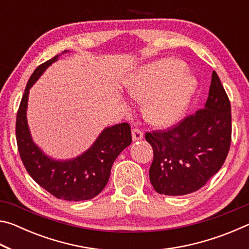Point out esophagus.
I'll return each mask as SVG.
<instances>
[{
	"instance_id": "esophagus-1",
	"label": "esophagus",
	"mask_w": 249,
	"mask_h": 249,
	"mask_svg": "<svg viewBox=\"0 0 249 249\" xmlns=\"http://www.w3.org/2000/svg\"><path fill=\"white\" fill-rule=\"evenodd\" d=\"M132 137H133V141H141L142 140V137H144V134L141 129L138 128H133L132 129Z\"/></svg>"
}]
</instances>
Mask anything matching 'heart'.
<instances>
[{
  "instance_id": "heart-1",
  "label": "heart",
  "mask_w": 249,
  "mask_h": 249,
  "mask_svg": "<svg viewBox=\"0 0 249 249\" xmlns=\"http://www.w3.org/2000/svg\"><path fill=\"white\" fill-rule=\"evenodd\" d=\"M181 61L167 59L138 69L127 83L128 94L144 103V116L156 127L174 125L184 114L196 82Z\"/></svg>"
}]
</instances>
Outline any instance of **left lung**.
<instances>
[{
    "label": "left lung",
    "instance_id": "left-lung-1",
    "mask_svg": "<svg viewBox=\"0 0 249 249\" xmlns=\"http://www.w3.org/2000/svg\"><path fill=\"white\" fill-rule=\"evenodd\" d=\"M231 136V103L213 71L204 108L167 130L146 133L154 149L150 182L165 196H184L208 182L221 169Z\"/></svg>",
    "mask_w": 249,
    "mask_h": 249
}]
</instances>
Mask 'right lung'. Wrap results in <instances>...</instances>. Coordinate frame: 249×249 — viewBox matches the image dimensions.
I'll return each instance as SVG.
<instances>
[{
    "label": "right lung",
    "mask_w": 249,
    "mask_h": 249,
    "mask_svg": "<svg viewBox=\"0 0 249 249\" xmlns=\"http://www.w3.org/2000/svg\"><path fill=\"white\" fill-rule=\"evenodd\" d=\"M59 56L37 67L29 78L16 116V141L25 168L41 188L58 199L90 200L105 188L113 162L130 145L132 134L127 123L105 127L89 149L67 160L49 157L34 142L26 116L29 89Z\"/></svg>",
    "instance_id": "right-lung-1"
}]
</instances>
